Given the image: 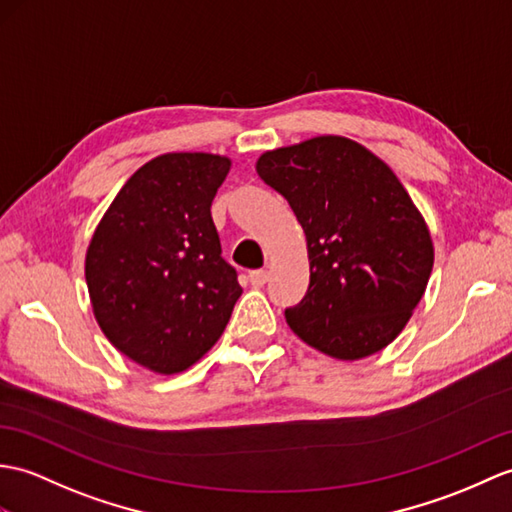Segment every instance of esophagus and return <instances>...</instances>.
I'll return each mask as SVG.
<instances>
[{
	"mask_svg": "<svg viewBox=\"0 0 512 512\" xmlns=\"http://www.w3.org/2000/svg\"><path fill=\"white\" fill-rule=\"evenodd\" d=\"M268 270H253L251 275H248V279H251V285H255V288H261L268 281Z\"/></svg>",
	"mask_w": 512,
	"mask_h": 512,
	"instance_id": "1",
	"label": "esophagus"
}]
</instances>
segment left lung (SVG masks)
<instances>
[{"label":"left lung","mask_w":512,"mask_h":512,"mask_svg":"<svg viewBox=\"0 0 512 512\" xmlns=\"http://www.w3.org/2000/svg\"><path fill=\"white\" fill-rule=\"evenodd\" d=\"M255 168L288 200L307 240L310 285L285 310L290 329L336 360L388 347L434 266L430 229L395 172L338 135L268 150Z\"/></svg>","instance_id":"1"}]
</instances>
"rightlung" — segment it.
<instances>
[{
	"label": "right lung",
	"mask_w": 512,
	"mask_h": 512,
	"mask_svg": "<svg viewBox=\"0 0 512 512\" xmlns=\"http://www.w3.org/2000/svg\"><path fill=\"white\" fill-rule=\"evenodd\" d=\"M229 170L231 159L209 152L154 157L117 192L89 242L95 320L117 351L152 373L196 364L242 294L211 220Z\"/></svg>",
	"instance_id": "obj_1"
}]
</instances>
